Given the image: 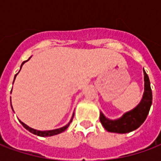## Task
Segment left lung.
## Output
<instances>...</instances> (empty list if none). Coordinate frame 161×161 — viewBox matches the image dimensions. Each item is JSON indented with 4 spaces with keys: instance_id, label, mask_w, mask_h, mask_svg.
Here are the masks:
<instances>
[{
    "instance_id": "left-lung-1",
    "label": "left lung",
    "mask_w": 161,
    "mask_h": 161,
    "mask_svg": "<svg viewBox=\"0 0 161 161\" xmlns=\"http://www.w3.org/2000/svg\"><path fill=\"white\" fill-rule=\"evenodd\" d=\"M143 71L144 93L142 96V101L135 108L125 113L121 117L116 120L107 118L102 112H100V121L107 131L118 134H126L137 129L145 121L150 110V107L152 105L153 95L148 76L146 73L144 69Z\"/></svg>"
}]
</instances>
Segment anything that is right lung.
<instances>
[{
  "instance_id": "right-lung-1",
  "label": "right lung",
  "mask_w": 161,
  "mask_h": 161,
  "mask_svg": "<svg viewBox=\"0 0 161 161\" xmlns=\"http://www.w3.org/2000/svg\"><path fill=\"white\" fill-rule=\"evenodd\" d=\"M29 59H30V58H29ZM29 59H27V60H26V61H24V62H23L22 64L20 65V69H21V67H22V65L24 64V63H26V61H28ZM17 74H16L15 76H14V79H15ZM11 106H12V105H11ZM12 108H13V107H12ZM73 116H74V114L72 115V116H71V119H70V121H69V123L65 125V126H64V127H62V128H57V129H53V130H46V131H40V130H37V129H34V128H30V127H28L27 125L25 124V123H24V122H22L21 121H19V122L22 124V126L24 127V128H26V129H27V130H28L29 132H31V133H32V134H33V135H38V136H41V137H46V136H53V135H58V134H60V133H62V132L64 131V130H65V129H66V128L69 127V125H70V122L72 121Z\"/></svg>"
}]
</instances>
